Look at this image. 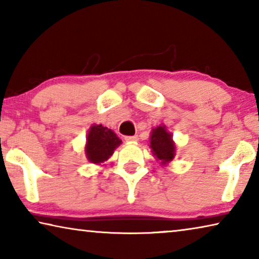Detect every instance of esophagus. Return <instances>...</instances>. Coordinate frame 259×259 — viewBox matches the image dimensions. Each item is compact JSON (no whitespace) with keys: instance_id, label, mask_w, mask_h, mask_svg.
<instances>
[{"instance_id":"esophagus-1","label":"esophagus","mask_w":259,"mask_h":259,"mask_svg":"<svg viewBox=\"0 0 259 259\" xmlns=\"http://www.w3.org/2000/svg\"><path fill=\"white\" fill-rule=\"evenodd\" d=\"M138 136L137 135H135V136H126V137H124V140L125 142H128V143H136V142H138Z\"/></svg>"}]
</instances>
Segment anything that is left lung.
Listing matches in <instances>:
<instances>
[{
  "instance_id": "obj_1",
  "label": "left lung",
  "mask_w": 259,
  "mask_h": 259,
  "mask_svg": "<svg viewBox=\"0 0 259 259\" xmlns=\"http://www.w3.org/2000/svg\"><path fill=\"white\" fill-rule=\"evenodd\" d=\"M150 147L152 148L153 155L161 164H166L171 162L176 154V145H175L171 134L168 133L164 125H159L151 133Z\"/></svg>"
}]
</instances>
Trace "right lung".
Here are the masks:
<instances>
[{
  "mask_svg": "<svg viewBox=\"0 0 259 259\" xmlns=\"http://www.w3.org/2000/svg\"><path fill=\"white\" fill-rule=\"evenodd\" d=\"M121 143V139L111 129L102 124L91 125L84 148L87 159L95 164L103 163L112 156L114 150Z\"/></svg>",
  "mask_w": 259,
  "mask_h": 259,
  "instance_id": "obj_1",
  "label": "right lung"
}]
</instances>
